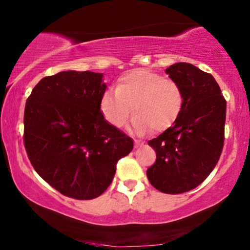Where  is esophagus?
<instances>
[{
	"label": "esophagus",
	"mask_w": 250,
	"mask_h": 250,
	"mask_svg": "<svg viewBox=\"0 0 250 250\" xmlns=\"http://www.w3.org/2000/svg\"><path fill=\"white\" fill-rule=\"evenodd\" d=\"M140 145H141V143H140L139 141H137V140H134V147H135V148H137V147H139Z\"/></svg>",
	"instance_id": "34e87169"
}]
</instances>
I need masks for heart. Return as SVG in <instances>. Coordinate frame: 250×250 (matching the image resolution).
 <instances>
[{"instance_id": "heart-1", "label": "heart", "mask_w": 250, "mask_h": 250, "mask_svg": "<svg viewBox=\"0 0 250 250\" xmlns=\"http://www.w3.org/2000/svg\"><path fill=\"white\" fill-rule=\"evenodd\" d=\"M183 91L174 80L149 69H135L117 80L115 90L103 93L100 109L109 125L120 128L134 114L130 128L142 134L150 128L159 133L179 119L183 108Z\"/></svg>"}]
</instances>
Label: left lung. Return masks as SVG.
<instances>
[{"instance_id":"8db88e82","label":"left lung","mask_w":250,"mask_h":250,"mask_svg":"<svg viewBox=\"0 0 250 250\" xmlns=\"http://www.w3.org/2000/svg\"><path fill=\"white\" fill-rule=\"evenodd\" d=\"M183 91V108L174 125L148 141L156 161L147 177L166 194H181L201 185L215 168L225 142V97L211 74L190 63L166 69Z\"/></svg>"}]
</instances>
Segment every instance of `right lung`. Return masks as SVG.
<instances>
[{"instance_id": "add662e5", "label": "right lung", "mask_w": 250, "mask_h": 250, "mask_svg": "<svg viewBox=\"0 0 250 250\" xmlns=\"http://www.w3.org/2000/svg\"><path fill=\"white\" fill-rule=\"evenodd\" d=\"M102 74L61 71L43 77L24 108L23 141L36 173L54 189L91 200L110 186L133 140L103 117Z\"/></svg>"}]
</instances>
